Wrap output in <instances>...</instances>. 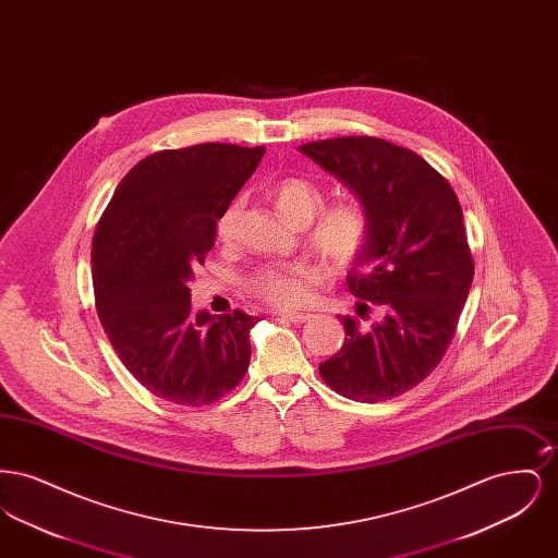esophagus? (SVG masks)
Here are the masks:
<instances>
[{
	"instance_id": "34e87169",
	"label": "esophagus",
	"mask_w": 558,
	"mask_h": 558,
	"mask_svg": "<svg viewBox=\"0 0 558 558\" xmlns=\"http://www.w3.org/2000/svg\"><path fill=\"white\" fill-rule=\"evenodd\" d=\"M282 318L291 319L294 324H303V322H307V319H312V314L310 312H284V314H280Z\"/></svg>"
}]
</instances>
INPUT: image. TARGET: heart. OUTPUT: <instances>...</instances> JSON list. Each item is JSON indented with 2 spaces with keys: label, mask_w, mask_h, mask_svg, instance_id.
<instances>
[{
  "label": "heart",
  "mask_w": 558,
  "mask_h": 558,
  "mask_svg": "<svg viewBox=\"0 0 558 558\" xmlns=\"http://www.w3.org/2000/svg\"><path fill=\"white\" fill-rule=\"evenodd\" d=\"M271 201L294 226L312 223L326 205L324 190L307 178H284L271 187ZM240 203H230L217 219V239L230 242L239 226ZM320 214V213H319ZM310 232V244L335 266L353 262L371 236V217L360 205L341 203L326 209ZM307 271L301 266H267L251 278V291L276 307L299 305L305 294Z\"/></svg>",
  "instance_id": "1"
}]
</instances>
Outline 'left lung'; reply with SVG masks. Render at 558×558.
Listing matches in <instances>:
<instances>
[{
  "mask_svg": "<svg viewBox=\"0 0 558 558\" xmlns=\"http://www.w3.org/2000/svg\"><path fill=\"white\" fill-rule=\"evenodd\" d=\"M299 150L368 213L371 236L347 284L383 314L371 326L345 316V343L319 374L343 398H396L439 364L469 296L475 266L458 196L423 157L380 137H335Z\"/></svg>",
  "mask_w": 558,
  "mask_h": 558,
  "instance_id": "obj_1",
  "label": "left lung"
}]
</instances>
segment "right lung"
<instances>
[{
    "label": "right lung",
    "mask_w": 558,
    "mask_h": 558,
    "mask_svg": "<svg viewBox=\"0 0 558 558\" xmlns=\"http://www.w3.org/2000/svg\"><path fill=\"white\" fill-rule=\"evenodd\" d=\"M264 155V146L213 142L150 155L121 180L96 228L98 318L125 368L157 398L207 405L248 368L259 318L240 310L194 316L187 282L215 246L219 215Z\"/></svg>",
    "instance_id": "add662e5"
}]
</instances>
